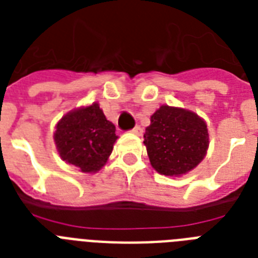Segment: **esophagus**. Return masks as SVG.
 I'll return each instance as SVG.
<instances>
[{
  "instance_id": "esophagus-1",
  "label": "esophagus",
  "mask_w": 258,
  "mask_h": 258,
  "mask_svg": "<svg viewBox=\"0 0 258 258\" xmlns=\"http://www.w3.org/2000/svg\"><path fill=\"white\" fill-rule=\"evenodd\" d=\"M131 133H133L134 135H138V137H141L142 134H143V128H142V127H139V125H137V127H135V128L131 131Z\"/></svg>"
}]
</instances>
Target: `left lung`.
I'll list each match as a JSON object with an SVG mask.
<instances>
[{"mask_svg":"<svg viewBox=\"0 0 258 258\" xmlns=\"http://www.w3.org/2000/svg\"><path fill=\"white\" fill-rule=\"evenodd\" d=\"M150 121L143 143L155 171L180 176L204 161L209 149L208 124L196 112L163 104Z\"/></svg>","mask_w":258,"mask_h":258,"instance_id":"left-lung-1","label":"left lung"}]
</instances>
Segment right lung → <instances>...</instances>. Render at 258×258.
Listing matches in <instances>:
<instances>
[{
	"instance_id": "1",
	"label": "right lung",
	"mask_w": 258,
	"mask_h": 258,
	"mask_svg": "<svg viewBox=\"0 0 258 258\" xmlns=\"http://www.w3.org/2000/svg\"><path fill=\"white\" fill-rule=\"evenodd\" d=\"M115 131L99 103H92L67 112L56 124L53 141L62 161L79 171L95 174L112 153L117 139Z\"/></svg>"
}]
</instances>
